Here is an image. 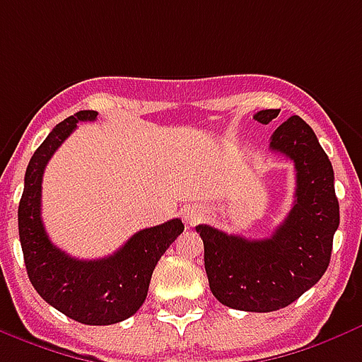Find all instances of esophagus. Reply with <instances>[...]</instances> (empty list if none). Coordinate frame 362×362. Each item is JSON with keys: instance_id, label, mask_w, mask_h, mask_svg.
Returning a JSON list of instances; mask_svg holds the SVG:
<instances>
[{"instance_id": "esophagus-1", "label": "esophagus", "mask_w": 362, "mask_h": 362, "mask_svg": "<svg viewBox=\"0 0 362 362\" xmlns=\"http://www.w3.org/2000/svg\"><path fill=\"white\" fill-rule=\"evenodd\" d=\"M203 213L199 211V209L195 207H188L184 209V221H186V224H195V222L202 221Z\"/></svg>"}]
</instances>
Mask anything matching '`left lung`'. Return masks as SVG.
<instances>
[{"label":"left lung","mask_w":362,"mask_h":362,"mask_svg":"<svg viewBox=\"0 0 362 362\" xmlns=\"http://www.w3.org/2000/svg\"><path fill=\"white\" fill-rule=\"evenodd\" d=\"M280 109H264L255 120L269 124ZM270 149L296 167V202L270 238L247 240L199 224L205 272L213 296L230 309L270 313L293 303L313 288L330 264L339 226L334 168L313 128L290 117L270 138Z\"/></svg>","instance_id":"8db88e82"}]
</instances>
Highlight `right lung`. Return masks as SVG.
I'll return each mask as SVG.
<instances>
[{
  "mask_svg": "<svg viewBox=\"0 0 362 362\" xmlns=\"http://www.w3.org/2000/svg\"><path fill=\"white\" fill-rule=\"evenodd\" d=\"M95 111H78L53 128L34 151L18 203V235L34 290L72 320L90 326L117 324L132 317L147 297L160 255L184 232L180 218L136 232L113 255L82 261L53 245L42 222V178L47 160L74 132L76 122L95 120Z\"/></svg>",
  "mask_w": 362,
  "mask_h": 362,
  "instance_id": "1",
  "label": "right lung"
}]
</instances>
